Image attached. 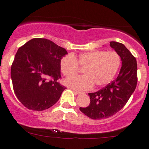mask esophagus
<instances>
[{
	"instance_id": "esophagus-1",
	"label": "esophagus",
	"mask_w": 149,
	"mask_h": 149,
	"mask_svg": "<svg viewBox=\"0 0 149 149\" xmlns=\"http://www.w3.org/2000/svg\"><path fill=\"white\" fill-rule=\"evenodd\" d=\"M73 92H74L75 94H77V95H80V94L83 93L82 92L78 91V90H73Z\"/></svg>"
}]
</instances>
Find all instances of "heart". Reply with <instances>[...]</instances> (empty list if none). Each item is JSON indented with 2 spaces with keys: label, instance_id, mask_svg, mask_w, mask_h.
Returning a JSON list of instances; mask_svg holds the SVG:
<instances>
[{
  "label": "heart",
  "instance_id": "heart-1",
  "mask_svg": "<svg viewBox=\"0 0 149 149\" xmlns=\"http://www.w3.org/2000/svg\"><path fill=\"white\" fill-rule=\"evenodd\" d=\"M78 64L84 69V76H75L64 80V84L76 90H89L96 85L105 86L116 76L121 64V58L114 51L95 49L79 54L76 58L68 54L61 58L60 69L65 76L74 75L78 69Z\"/></svg>",
  "mask_w": 149,
  "mask_h": 149
}]
</instances>
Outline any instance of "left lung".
Listing matches in <instances>:
<instances>
[{"mask_svg": "<svg viewBox=\"0 0 149 149\" xmlns=\"http://www.w3.org/2000/svg\"><path fill=\"white\" fill-rule=\"evenodd\" d=\"M110 46L122 61L120 71L115 80L96 92L89 93L90 104L80 107V111L95 120L107 118L118 112L134 92L137 83L136 59L123 44L111 41Z\"/></svg>", "mask_w": 149, "mask_h": 149, "instance_id": "left-lung-1", "label": "left lung"}]
</instances>
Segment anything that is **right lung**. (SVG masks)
<instances>
[{
	"label": "right lung",
	"mask_w": 149,
	"mask_h": 149,
	"mask_svg": "<svg viewBox=\"0 0 149 149\" xmlns=\"http://www.w3.org/2000/svg\"><path fill=\"white\" fill-rule=\"evenodd\" d=\"M66 54L64 48L45 38H33L18 49L11 78L15 95L25 107L43 111L57 103L66 89L58 79L60 61Z\"/></svg>",
	"instance_id": "add662e5"
}]
</instances>
